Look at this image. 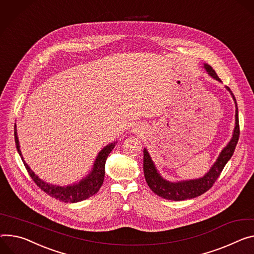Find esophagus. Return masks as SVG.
Returning a JSON list of instances; mask_svg holds the SVG:
<instances>
[{
	"instance_id": "1",
	"label": "esophagus",
	"mask_w": 254,
	"mask_h": 254,
	"mask_svg": "<svg viewBox=\"0 0 254 254\" xmlns=\"http://www.w3.org/2000/svg\"><path fill=\"white\" fill-rule=\"evenodd\" d=\"M132 131H133L134 133H141V130H140L139 128H137V127H133Z\"/></svg>"
}]
</instances>
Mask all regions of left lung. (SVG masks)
Instances as JSON below:
<instances>
[{
    "label": "left lung",
    "instance_id": "1",
    "mask_svg": "<svg viewBox=\"0 0 254 254\" xmlns=\"http://www.w3.org/2000/svg\"><path fill=\"white\" fill-rule=\"evenodd\" d=\"M204 70L209 74L213 79L217 80L218 82H222L221 79L216 74L214 68L207 64H203ZM226 89L230 92L234 102H235V127L233 130V134L231 140L227 144V146L221 151L219 154L216 162L211 167V169L207 171L202 177L196 179H190V180H181V181H169L162 177L157 170L153 160L146 148H144V174L146 181L148 183L149 188L152 190L154 193L157 195L163 197L165 199L170 200H186L190 198L196 197L201 195L206 190H209L215 181L220 176L222 170L224 169L225 165L228 161L231 159L235 147L239 140V120H238V106L236 99L232 91L230 90L229 87Z\"/></svg>",
    "mask_w": 254,
    "mask_h": 254
}]
</instances>
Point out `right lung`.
I'll return each instance as SVG.
<instances>
[{"mask_svg": "<svg viewBox=\"0 0 254 254\" xmlns=\"http://www.w3.org/2000/svg\"><path fill=\"white\" fill-rule=\"evenodd\" d=\"M14 134H15V143H16L17 151L23 161V163H24L30 177L37 184V187H39V189H41L44 192H47L49 195H51L61 201H64V202L82 201L92 195H94L100 190L102 183H103V180H104L106 159H107L109 153L113 150L115 144L118 143V142H113L111 144H108L98 153V155L94 161L93 167H92L91 171L88 173V175L86 177L82 178L78 182H75L73 184H68V186H66V187H60V186H55V184L45 182L44 180L40 179L30 169L28 164L24 161V158H23V155L20 150L16 125H15V128H14Z\"/></svg>", "mask_w": 254, "mask_h": 254, "instance_id": "1", "label": "right lung"}]
</instances>
